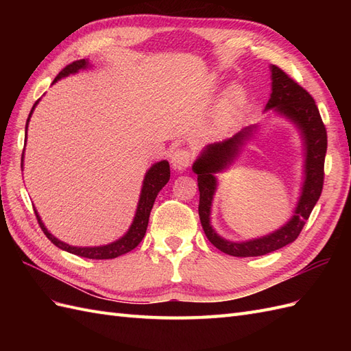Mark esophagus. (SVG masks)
<instances>
[{
	"instance_id": "obj_1",
	"label": "esophagus",
	"mask_w": 351,
	"mask_h": 351,
	"mask_svg": "<svg viewBox=\"0 0 351 351\" xmlns=\"http://www.w3.org/2000/svg\"><path fill=\"white\" fill-rule=\"evenodd\" d=\"M193 156L195 154L190 149H186V147H183V149H176L171 155L173 168L178 169V171H183V169H186L190 165V162H192Z\"/></svg>"
}]
</instances>
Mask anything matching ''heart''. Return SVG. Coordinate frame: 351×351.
<instances>
[{
  "instance_id": "1",
  "label": "heart",
  "mask_w": 351,
  "mask_h": 351,
  "mask_svg": "<svg viewBox=\"0 0 351 351\" xmlns=\"http://www.w3.org/2000/svg\"><path fill=\"white\" fill-rule=\"evenodd\" d=\"M243 102H244V93L241 88L239 86L230 88L214 117V129L217 132H224L234 124L241 111Z\"/></svg>"
}]
</instances>
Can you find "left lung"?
<instances>
[{"label": "left lung", "instance_id": "8db88e82", "mask_svg": "<svg viewBox=\"0 0 351 351\" xmlns=\"http://www.w3.org/2000/svg\"><path fill=\"white\" fill-rule=\"evenodd\" d=\"M271 77L272 93L267 104V110H274L297 125V129L302 133L306 149L304 183L291 219L268 236L240 243L219 237L210 226V206L217 190L215 174L232 162L240 147L256 133V125L244 127L224 142L208 145L193 164L200 193L199 217L202 228H204L208 240L217 249L237 258L262 256V254L275 252L293 243L299 237L306 221L309 219L311 212L319 199L324 187V164L328 141L319 110H317L312 95L280 67L271 66Z\"/></svg>", "mask_w": 351, "mask_h": 351}]
</instances>
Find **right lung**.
Here are the masks:
<instances>
[{
    "instance_id": "add662e5",
    "label": "right lung",
    "mask_w": 351,
    "mask_h": 351,
    "mask_svg": "<svg viewBox=\"0 0 351 351\" xmlns=\"http://www.w3.org/2000/svg\"><path fill=\"white\" fill-rule=\"evenodd\" d=\"M88 66H89V62L86 60L73 61L71 64L66 66L58 73V76L54 79V82H52V83H56L61 77L69 76V74H74V73H77L79 70L88 69ZM38 102H39V99L34 104V107H32L30 114L27 117L26 133H27V124H29V120H30V115H32V112H34ZM23 155H25V147H23ZM23 155H22V167H23ZM168 180H169V164H168V161H159V162L154 164L149 169H147V173H146L145 180H143L139 204H137L136 215H134V219L132 222L129 231H127L121 239H119L114 243L105 244V246H95V247L70 246V244L61 241V240H58L57 237L51 234V232L47 230V227L44 226V222H42L40 217L38 215L36 209H35V215H36V219L39 222V227L42 228V231H44V234L51 240V243H54L57 247L66 250L69 253L77 254V256L88 258V259H114V258L121 256V254H124L127 252L133 250L137 246V244L142 241V239L145 237L146 228H147V222H149V215H151V210H152V206H154V202H155V199L159 193V190H161L168 183Z\"/></svg>"
}]
</instances>
